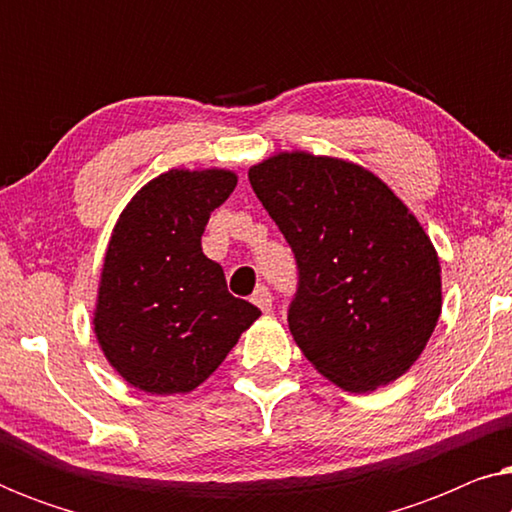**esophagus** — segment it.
<instances>
[{"mask_svg": "<svg viewBox=\"0 0 512 512\" xmlns=\"http://www.w3.org/2000/svg\"><path fill=\"white\" fill-rule=\"evenodd\" d=\"M251 303H254L256 307H261L263 312H270L272 310V293L268 286H258V289L254 291V296H251Z\"/></svg>", "mask_w": 512, "mask_h": 512, "instance_id": "esophagus-1", "label": "esophagus"}]
</instances>
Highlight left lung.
<instances>
[{
  "mask_svg": "<svg viewBox=\"0 0 512 512\" xmlns=\"http://www.w3.org/2000/svg\"><path fill=\"white\" fill-rule=\"evenodd\" d=\"M298 263L293 340L352 394L398 380L424 352L443 307L440 261L408 205L366 167L279 151L249 167Z\"/></svg>",
  "mask_w": 512,
  "mask_h": 512,
  "instance_id": "1",
  "label": "left lung"
}]
</instances>
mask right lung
<instances>
[{"mask_svg":"<svg viewBox=\"0 0 512 512\" xmlns=\"http://www.w3.org/2000/svg\"><path fill=\"white\" fill-rule=\"evenodd\" d=\"M223 167L167 170L118 216L104 254L93 331L130 387L174 396L198 389L261 310L228 293L202 254L209 214L235 191Z\"/></svg>","mask_w":512,"mask_h":512,"instance_id":"right-lung-1","label":"right lung"}]
</instances>
